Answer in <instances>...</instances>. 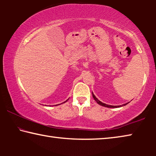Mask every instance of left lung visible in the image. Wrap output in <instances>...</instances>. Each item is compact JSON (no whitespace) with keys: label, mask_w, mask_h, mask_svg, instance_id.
Wrapping results in <instances>:
<instances>
[{"label":"left lung","mask_w":156,"mask_h":156,"mask_svg":"<svg viewBox=\"0 0 156 156\" xmlns=\"http://www.w3.org/2000/svg\"><path fill=\"white\" fill-rule=\"evenodd\" d=\"M92 96H93V98H94V100H96V101L97 102V103L98 104V105H102V106H103V107H109V108H117V107H122V105H120V106H112V105H107V104H105V103H102V102H100L99 100H98V98H97L94 96V94L92 93ZM126 104L127 103H126V104H125V105H122V106L123 105H126Z\"/></svg>","instance_id":"obj_1"}]
</instances>
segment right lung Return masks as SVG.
Instances as JSON below:
<instances>
[{
    "mask_svg": "<svg viewBox=\"0 0 156 156\" xmlns=\"http://www.w3.org/2000/svg\"><path fill=\"white\" fill-rule=\"evenodd\" d=\"M65 102H67V100H66V101Z\"/></svg>",
    "mask_w": 156,
    "mask_h": 156,
    "instance_id": "add662e5",
    "label": "right lung"
}]
</instances>
